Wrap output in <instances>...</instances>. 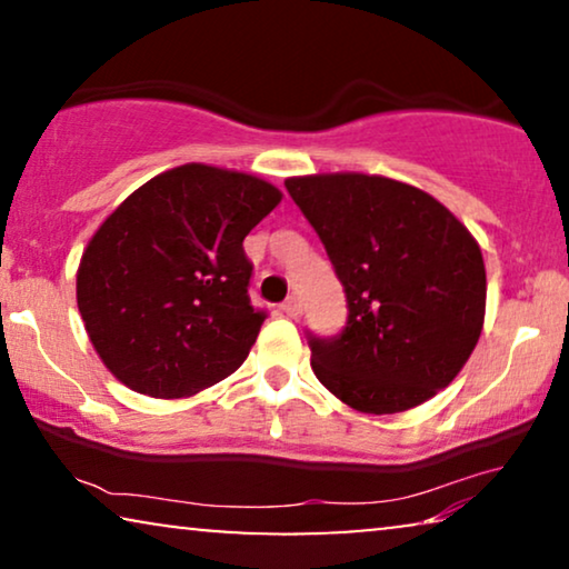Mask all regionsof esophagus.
Returning a JSON list of instances; mask_svg holds the SVG:
<instances>
[{"mask_svg": "<svg viewBox=\"0 0 569 569\" xmlns=\"http://www.w3.org/2000/svg\"><path fill=\"white\" fill-rule=\"evenodd\" d=\"M282 313L284 316H290V318H298L300 313H302V302H300V298H287L284 302H282Z\"/></svg>", "mask_w": 569, "mask_h": 569, "instance_id": "esophagus-1", "label": "esophagus"}]
</instances>
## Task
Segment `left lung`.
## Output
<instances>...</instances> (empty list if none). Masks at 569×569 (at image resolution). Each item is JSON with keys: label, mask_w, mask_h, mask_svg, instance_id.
<instances>
[{"label": "left lung", "mask_w": 569, "mask_h": 569, "mask_svg": "<svg viewBox=\"0 0 569 569\" xmlns=\"http://www.w3.org/2000/svg\"><path fill=\"white\" fill-rule=\"evenodd\" d=\"M347 295L337 337L308 331L313 372L365 415L432 399L469 360L485 323V259L430 193L383 176L287 178Z\"/></svg>", "instance_id": "1"}]
</instances>
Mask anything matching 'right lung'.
Here are the masks:
<instances>
[{"label": "right lung", "mask_w": 569, "mask_h": 569, "mask_svg": "<svg viewBox=\"0 0 569 569\" xmlns=\"http://www.w3.org/2000/svg\"><path fill=\"white\" fill-rule=\"evenodd\" d=\"M279 199L261 178L191 162L154 176L100 224L77 306L123 386L183 399L243 365L267 318L248 298L243 240Z\"/></svg>", "instance_id": "right-lung-1"}]
</instances>
